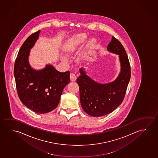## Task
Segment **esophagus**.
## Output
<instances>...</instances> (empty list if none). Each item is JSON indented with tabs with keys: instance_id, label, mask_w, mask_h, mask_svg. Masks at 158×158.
Instances as JSON below:
<instances>
[{
	"instance_id": "34e87169",
	"label": "esophagus",
	"mask_w": 158,
	"mask_h": 158,
	"mask_svg": "<svg viewBox=\"0 0 158 158\" xmlns=\"http://www.w3.org/2000/svg\"><path fill=\"white\" fill-rule=\"evenodd\" d=\"M70 79L72 81H76V79H77V76H76V74L74 73H71V74H70Z\"/></svg>"
}]
</instances>
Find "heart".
<instances>
[{"mask_svg": "<svg viewBox=\"0 0 158 158\" xmlns=\"http://www.w3.org/2000/svg\"><path fill=\"white\" fill-rule=\"evenodd\" d=\"M87 40L86 35L83 34H78L74 37L70 43L67 47V51L69 53H72L74 52L79 46L83 44ZM97 42L96 40L92 39L87 44V47L89 49H93L96 47Z\"/></svg>", "mask_w": 158, "mask_h": 158, "instance_id": "b5f03b06", "label": "heart"}]
</instances>
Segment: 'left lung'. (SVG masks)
Instances as JSON below:
<instances>
[{
  "label": "left lung",
  "instance_id": "8db88e82",
  "mask_svg": "<svg viewBox=\"0 0 158 158\" xmlns=\"http://www.w3.org/2000/svg\"><path fill=\"white\" fill-rule=\"evenodd\" d=\"M107 49L119 55L121 70L116 79L108 84H99L81 69V75L77 80L79 86L81 106L84 111L91 116H103L115 110L123 101L131 79L130 62L121 43L112 36Z\"/></svg>",
  "mask_w": 158,
  "mask_h": 158
}]
</instances>
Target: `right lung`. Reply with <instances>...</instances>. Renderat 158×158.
I'll return each mask as SVG.
<instances>
[{
    "label": "right lung",
    "mask_w": 158,
    "mask_h": 158,
    "mask_svg": "<svg viewBox=\"0 0 158 158\" xmlns=\"http://www.w3.org/2000/svg\"><path fill=\"white\" fill-rule=\"evenodd\" d=\"M40 32L33 33L22 44L15 62L14 76L18 96L23 104L34 112L45 114L57 107L63 89L70 82V72H60L50 64L41 71L30 67V49Z\"/></svg>",
    "instance_id": "obj_1"
}]
</instances>
